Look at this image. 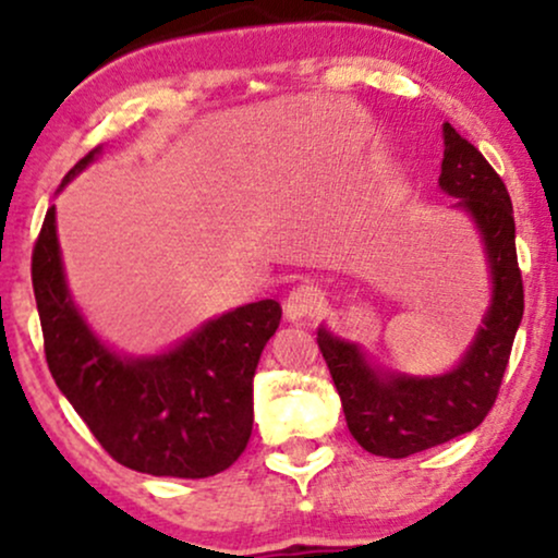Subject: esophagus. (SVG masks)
Returning <instances> with one entry per match:
<instances>
[{
	"label": "esophagus",
	"mask_w": 558,
	"mask_h": 558,
	"mask_svg": "<svg viewBox=\"0 0 558 558\" xmlns=\"http://www.w3.org/2000/svg\"><path fill=\"white\" fill-rule=\"evenodd\" d=\"M323 304H325L323 288H317L315 283H301L288 293L283 310L291 323H299V319L317 317L319 312H323Z\"/></svg>",
	"instance_id": "1"
}]
</instances>
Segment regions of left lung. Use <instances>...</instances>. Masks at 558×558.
Masks as SVG:
<instances>
[{
  "label": "left lung",
  "mask_w": 558,
  "mask_h": 558,
  "mask_svg": "<svg viewBox=\"0 0 558 558\" xmlns=\"http://www.w3.org/2000/svg\"><path fill=\"white\" fill-rule=\"evenodd\" d=\"M444 144L438 183L477 222L493 275V304L462 364L438 377L380 375L364 360L360 345L341 341L325 328L317 330V345L341 396L345 425L356 444L375 457H412L475 430L498 399L522 323L524 288L509 191L488 159L451 123L444 125Z\"/></svg>",
  "instance_id": "8db88e82"
}]
</instances>
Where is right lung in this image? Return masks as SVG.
<instances>
[{
	"mask_svg": "<svg viewBox=\"0 0 558 558\" xmlns=\"http://www.w3.org/2000/svg\"><path fill=\"white\" fill-rule=\"evenodd\" d=\"M96 151H88L62 185ZM31 280L49 373L114 462L146 475L198 480L228 470L241 457L254 422V369L283 315L278 301H254L209 319L168 354L149 360L112 354L68 293L54 207L47 209L34 243Z\"/></svg>",
	"mask_w": 558,
	"mask_h": 558,
	"instance_id": "obj_1",
	"label": "right lung"
}]
</instances>
